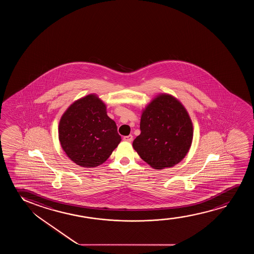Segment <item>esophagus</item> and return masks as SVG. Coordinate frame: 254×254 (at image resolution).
Returning a JSON list of instances; mask_svg holds the SVG:
<instances>
[{
    "mask_svg": "<svg viewBox=\"0 0 254 254\" xmlns=\"http://www.w3.org/2000/svg\"><path fill=\"white\" fill-rule=\"evenodd\" d=\"M123 139L125 140V141H128V142H131L132 140V135H127V136H124L123 137Z\"/></svg>",
    "mask_w": 254,
    "mask_h": 254,
    "instance_id": "esophagus-1",
    "label": "esophagus"
}]
</instances>
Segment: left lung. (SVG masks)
Returning <instances> with one entry per match:
<instances>
[{"label":"left lung","mask_w":254,"mask_h":254,"mask_svg":"<svg viewBox=\"0 0 254 254\" xmlns=\"http://www.w3.org/2000/svg\"><path fill=\"white\" fill-rule=\"evenodd\" d=\"M140 134L132 146L150 167L160 170L180 163L188 154L193 127L181 101L168 94L157 95L142 110Z\"/></svg>","instance_id":"8db88e82"}]
</instances>
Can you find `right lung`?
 I'll use <instances>...</instances> for the list:
<instances>
[{"label":"right lung","instance_id":"right-lung-1","mask_svg":"<svg viewBox=\"0 0 254 254\" xmlns=\"http://www.w3.org/2000/svg\"><path fill=\"white\" fill-rule=\"evenodd\" d=\"M58 132L63 151L82 167L104 163L122 140L106 104L94 94L70 105L60 120Z\"/></svg>","mask_w":254,"mask_h":254}]
</instances>
